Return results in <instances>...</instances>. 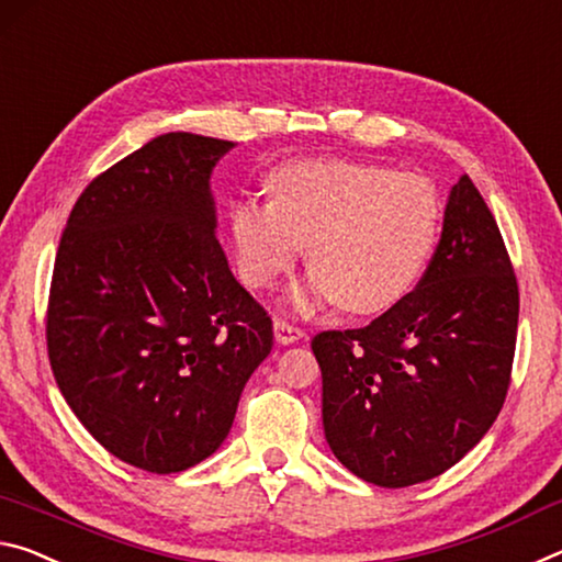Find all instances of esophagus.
<instances>
[{
    "label": "esophagus",
    "instance_id": "34e87169",
    "mask_svg": "<svg viewBox=\"0 0 562 562\" xmlns=\"http://www.w3.org/2000/svg\"><path fill=\"white\" fill-rule=\"evenodd\" d=\"M273 334H276V341L283 344V346L296 344V341H301L303 336H306L301 328L291 326L289 321H283V318H276V321H273Z\"/></svg>",
    "mask_w": 562,
    "mask_h": 562
}]
</instances>
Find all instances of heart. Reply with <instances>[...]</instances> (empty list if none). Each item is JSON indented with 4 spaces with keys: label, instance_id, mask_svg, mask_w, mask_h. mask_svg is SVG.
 Returning <instances> with one entry per match:
<instances>
[{
    "label": "heart",
    "instance_id": "heart-1",
    "mask_svg": "<svg viewBox=\"0 0 562 562\" xmlns=\"http://www.w3.org/2000/svg\"><path fill=\"white\" fill-rule=\"evenodd\" d=\"M271 199L232 209L238 276L271 289L310 244L314 271L299 291L301 308L336 299L351 314L391 308L416 286L438 241L440 199L418 173L379 164L301 159L266 177Z\"/></svg>",
    "mask_w": 562,
    "mask_h": 562
}]
</instances>
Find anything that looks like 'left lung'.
I'll list each match as a JSON object with an SVG mask.
<instances>
[{
    "instance_id": "obj_1",
    "label": "left lung",
    "mask_w": 562,
    "mask_h": 562,
    "mask_svg": "<svg viewBox=\"0 0 562 562\" xmlns=\"http://www.w3.org/2000/svg\"><path fill=\"white\" fill-rule=\"evenodd\" d=\"M518 336V283L498 224L465 177L416 291L371 324L324 330V434L353 475L406 488L453 468L503 408Z\"/></svg>"
}]
</instances>
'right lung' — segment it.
<instances>
[{
  "label": "right lung",
  "mask_w": 562,
  "mask_h": 562,
  "mask_svg": "<svg viewBox=\"0 0 562 562\" xmlns=\"http://www.w3.org/2000/svg\"><path fill=\"white\" fill-rule=\"evenodd\" d=\"M234 144L171 132L89 183L54 261L47 348L64 401L109 453L179 473L224 443L273 346L216 241L211 171Z\"/></svg>",
  "instance_id": "obj_1"
}]
</instances>
